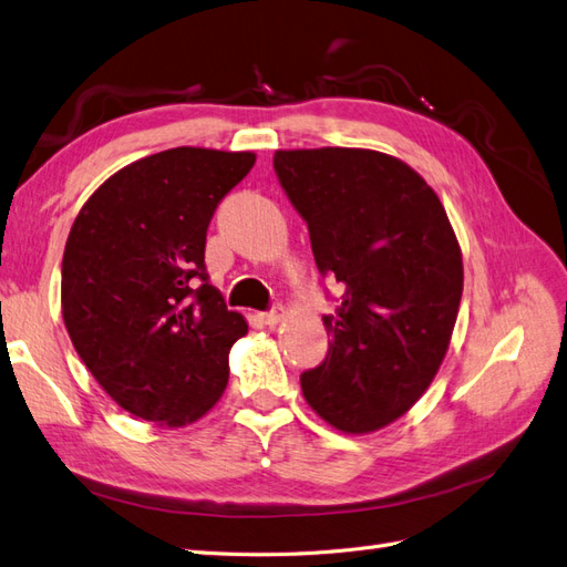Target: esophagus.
<instances>
[{
	"label": "esophagus",
	"mask_w": 567,
	"mask_h": 567,
	"mask_svg": "<svg viewBox=\"0 0 567 567\" xmlns=\"http://www.w3.org/2000/svg\"><path fill=\"white\" fill-rule=\"evenodd\" d=\"M259 319L265 321V324H269V327H274V324H279V321L284 319V308L281 305H274L271 310H267V312H262L259 315Z\"/></svg>",
	"instance_id": "obj_1"
}]
</instances>
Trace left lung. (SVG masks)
Instances as JSON below:
<instances>
[{
    "mask_svg": "<svg viewBox=\"0 0 567 567\" xmlns=\"http://www.w3.org/2000/svg\"><path fill=\"white\" fill-rule=\"evenodd\" d=\"M274 172L308 224L321 277L343 286L324 362L300 374L336 430L398 420L432 384L463 296V259L436 193L374 150H279Z\"/></svg>",
    "mask_w": 567,
    "mask_h": 567,
    "instance_id": "1",
    "label": "left lung"
}]
</instances>
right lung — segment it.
<instances>
[{
  "instance_id": "obj_1",
  "label": "right lung",
  "mask_w": 567,
  "mask_h": 567,
  "mask_svg": "<svg viewBox=\"0 0 567 567\" xmlns=\"http://www.w3.org/2000/svg\"><path fill=\"white\" fill-rule=\"evenodd\" d=\"M252 164V152H157L104 181L71 226L66 331L97 384L135 417L190 424L228 384V350L248 324L209 284L205 243L214 209Z\"/></svg>"
}]
</instances>
